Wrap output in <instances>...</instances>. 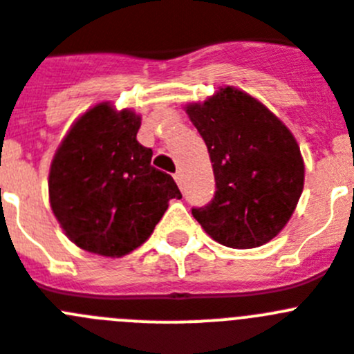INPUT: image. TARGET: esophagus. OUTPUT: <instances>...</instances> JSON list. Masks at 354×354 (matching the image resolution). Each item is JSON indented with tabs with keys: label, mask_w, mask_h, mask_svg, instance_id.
Returning a JSON list of instances; mask_svg holds the SVG:
<instances>
[{
	"label": "esophagus",
	"mask_w": 354,
	"mask_h": 354,
	"mask_svg": "<svg viewBox=\"0 0 354 354\" xmlns=\"http://www.w3.org/2000/svg\"><path fill=\"white\" fill-rule=\"evenodd\" d=\"M174 180H176V183L181 187V181H183V174H181V171H178V173L174 174Z\"/></svg>",
	"instance_id": "esophagus-1"
}]
</instances>
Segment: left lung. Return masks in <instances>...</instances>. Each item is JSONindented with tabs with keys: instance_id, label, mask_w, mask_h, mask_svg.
Wrapping results in <instances>:
<instances>
[{
	"instance_id": "obj_1",
	"label": "left lung",
	"mask_w": 354,
	"mask_h": 354,
	"mask_svg": "<svg viewBox=\"0 0 354 354\" xmlns=\"http://www.w3.org/2000/svg\"><path fill=\"white\" fill-rule=\"evenodd\" d=\"M185 111L205 139L216 185L212 203L192 209L194 218L225 247L268 243L304 192V157L291 130L263 102L232 86Z\"/></svg>"
}]
</instances>
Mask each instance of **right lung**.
<instances>
[{
	"mask_svg": "<svg viewBox=\"0 0 354 354\" xmlns=\"http://www.w3.org/2000/svg\"><path fill=\"white\" fill-rule=\"evenodd\" d=\"M141 116L100 102L77 118L54 153L49 203L72 243L86 252L123 257L153 232L181 192L151 165L138 141Z\"/></svg>",
	"mask_w": 354,
	"mask_h": 354,
	"instance_id": "1",
	"label": "right lung"
}]
</instances>
